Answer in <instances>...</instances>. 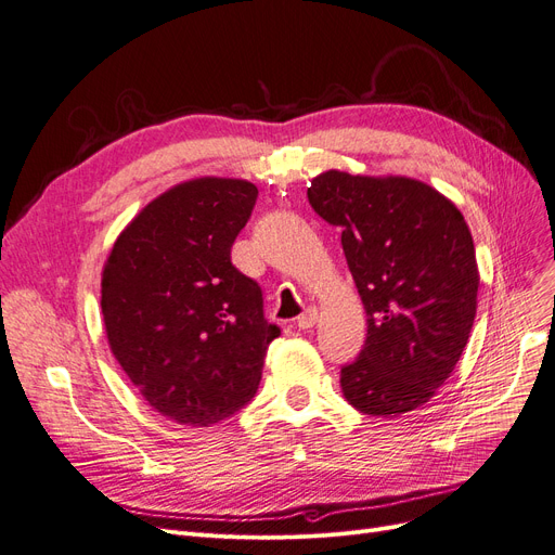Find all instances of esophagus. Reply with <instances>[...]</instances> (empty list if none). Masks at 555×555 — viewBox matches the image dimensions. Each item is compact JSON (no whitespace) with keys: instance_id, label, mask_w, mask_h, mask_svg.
<instances>
[{"instance_id":"1","label":"esophagus","mask_w":555,"mask_h":555,"mask_svg":"<svg viewBox=\"0 0 555 555\" xmlns=\"http://www.w3.org/2000/svg\"><path fill=\"white\" fill-rule=\"evenodd\" d=\"M318 324V310L315 308H308L306 312H301V315L297 318V326L299 328H312V326H315Z\"/></svg>"}]
</instances>
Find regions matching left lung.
I'll list each match as a JSON object with an SVG mask.
<instances>
[{
  "label": "left lung",
  "mask_w": 555,
  "mask_h": 555,
  "mask_svg": "<svg viewBox=\"0 0 555 555\" xmlns=\"http://www.w3.org/2000/svg\"><path fill=\"white\" fill-rule=\"evenodd\" d=\"M308 202L343 229V249L367 312L363 351L340 385L356 411L399 417L436 397L467 347L478 264L463 212L411 177L328 170Z\"/></svg>",
  "instance_id": "left-lung-1"
}]
</instances>
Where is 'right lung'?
I'll return each mask as SVG.
<instances>
[{"label":"right lung","mask_w":555,"mask_h":555,"mask_svg":"<svg viewBox=\"0 0 555 555\" xmlns=\"http://www.w3.org/2000/svg\"><path fill=\"white\" fill-rule=\"evenodd\" d=\"M258 188L199 177L152 199L117 235L102 272L108 347L158 415L210 426L258 390L279 326L256 281L231 264Z\"/></svg>","instance_id":"obj_1"}]
</instances>
